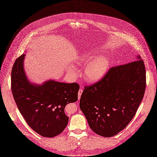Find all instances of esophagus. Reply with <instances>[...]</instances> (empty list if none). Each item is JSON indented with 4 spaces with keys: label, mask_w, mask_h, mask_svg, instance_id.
Here are the masks:
<instances>
[{
    "label": "esophagus",
    "mask_w": 157,
    "mask_h": 157,
    "mask_svg": "<svg viewBox=\"0 0 157 157\" xmlns=\"http://www.w3.org/2000/svg\"><path fill=\"white\" fill-rule=\"evenodd\" d=\"M82 91H83L82 89L81 88V89H79V91H78V100H79L80 98H81V94H82Z\"/></svg>",
    "instance_id": "34e87169"
}]
</instances>
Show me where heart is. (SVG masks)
Returning <instances> with one entry per match:
<instances>
[{
    "label": "heart",
    "instance_id": "b5f03b06",
    "mask_svg": "<svg viewBox=\"0 0 157 157\" xmlns=\"http://www.w3.org/2000/svg\"><path fill=\"white\" fill-rule=\"evenodd\" d=\"M88 62L85 68V79L88 82H95L101 78L108 69V60L103 56L96 57V54L91 51L82 54L79 59L78 64H82ZM70 71L76 75L75 67H71Z\"/></svg>",
    "mask_w": 157,
    "mask_h": 157
}]
</instances>
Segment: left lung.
I'll use <instances>...</instances> for the list:
<instances>
[{"label": "left lung", "mask_w": 157, "mask_h": 157, "mask_svg": "<svg viewBox=\"0 0 157 157\" xmlns=\"http://www.w3.org/2000/svg\"><path fill=\"white\" fill-rule=\"evenodd\" d=\"M84 88L79 105L90 127L101 136H115L132 121L144 98V61L138 56L136 60L112 67Z\"/></svg>", "instance_id": "obj_1"}]
</instances>
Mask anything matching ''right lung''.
Wrapping results in <instances>:
<instances>
[{
  "label": "right lung",
  "mask_w": 157,
  "mask_h": 157,
  "mask_svg": "<svg viewBox=\"0 0 157 157\" xmlns=\"http://www.w3.org/2000/svg\"><path fill=\"white\" fill-rule=\"evenodd\" d=\"M22 54L15 61L11 71V90L18 110L27 124L40 136L53 137L63 132L69 117L64 108L78 100L76 83L49 80L42 85L30 83L24 70Z\"/></svg>",
  "instance_id": "obj_1"
}]
</instances>
